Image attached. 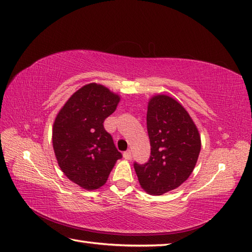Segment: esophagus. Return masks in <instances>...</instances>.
<instances>
[{
    "instance_id": "esophagus-1",
    "label": "esophagus",
    "mask_w": 252,
    "mask_h": 252,
    "mask_svg": "<svg viewBox=\"0 0 252 252\" xmlns=\"http://www.w3.org/2000/svg\"><path fill=\"white\" fill-rule=\"evenodd\" d=\"M124 158L127 160H130L131 159V151L130 150H127L124 153Z\"/></svg>"
}]
</instances>
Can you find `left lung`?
Segmentation results:
<instances>
[{
  "mask_svg": "<svg viewBox=\"0 0 252 252\" xmlns=\"http://www.w3.org/2000/svg\"><path fill=\"white\" fill-rule=\"evenodd\" d=\"M147 130L149 160L144 164L134 162V168L146 192L162 195L180 187L192 173L201 151V137L185 108L167 95L149 101Z\"/></svg>",
  "mask_w": 252,
  "mask_h": 252,
  "instance_id": "obj_1",
  "label": "left lung"
}]
</instances>
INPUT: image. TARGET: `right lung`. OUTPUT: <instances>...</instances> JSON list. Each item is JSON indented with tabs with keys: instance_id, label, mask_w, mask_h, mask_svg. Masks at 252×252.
Here are the masks:
<instances>
[{
	"instance_id": "right-lung-1",
	"label": "right lung",
	"mask_w": 252,
	"mask_h": 252,
	"mask_svg": "<svg viewBox=\"0 0 252 252\" xmlns=\"http://www.w3.org/2000/svg\"><path fill=\"white\" fill-rule=\"evenodd\" d=\"M120 96L96 83L72 94L56 117L52 145L60 169L85 189L101 188L122 154L103 123L116 110Z\"/></svg>"
}]
</instances>
